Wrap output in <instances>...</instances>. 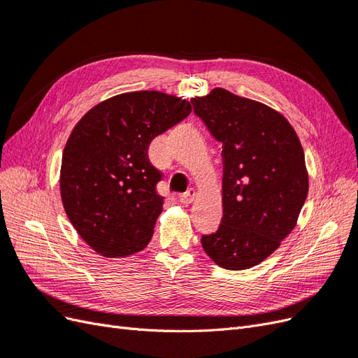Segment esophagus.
Segmentation results:
<instances>
[{"label":"esophagus","instance_id":"obj_1","mask_svg":"<svg viewBox=\"0 0 358 358\" xmlns=\"http://www.w3.org/2000/svg\"><path fill=\"white\" fill-rule=\"evenodd\" d=\"M196 196H197V191L191 188V189H188L185 194H182V196L179 197V201H180L182 204H189V203L194 201V199H196Z\"/></svg>","mask_w":358,"mask_h":358}]
</instances>
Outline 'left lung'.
I'll use <instances>...</instances> for the list:
<instances>
[{
    "label": "left lung",
    "instance_id": "left-lung-1",
    "mask_svg": "<svg viewBox=\"0 0 358 358\" xmlns=\"http://www.w3.org/2000/svg\"><path fill=\"white\" fill-rule=\"evenodd\" d=\"M222 143V220L201 237L220 267L246 270L272 255L294 229L309 191L305 154L284 115L224 88L191 99Z\"/></svg>",
    "mask_w": 358,
    "mask_h": 358
}]
</instances>
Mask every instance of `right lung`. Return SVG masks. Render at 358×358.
Instances as JSON below:
<instances>
[{"instance_id": "1", "label": "right lung", "mask_w": 358, "mask_h": 358, "mask_svg": "<svg viewBox=\"0 0 358 358\" xmlns=\"http://www.w3.org/2000/svg\"><path fill=\"white\" fill-rule=\"evenodd\" d=\"M191 113L189 101L159 91L125 92L86 112L62 152L64 210L96 254L124 258L154 234L164 197L150 164L152 140Z\"/></svg>"}]
</instances>
